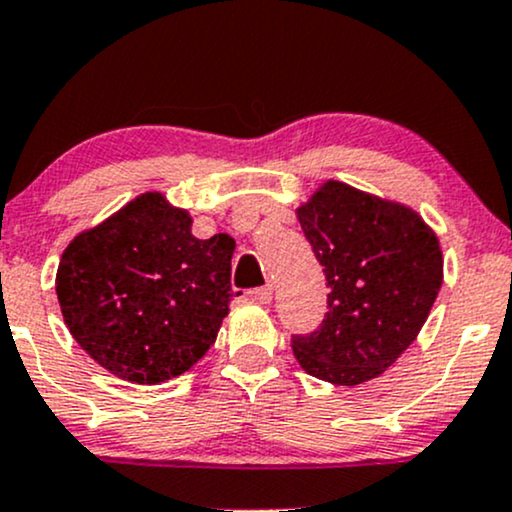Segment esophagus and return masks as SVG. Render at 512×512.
<instances>
[{
	"mask_svg": "<svg viewBox=\"0 0 512 512\" xmlns=\"http://www.w3.org/2000/svg\"><path fill=\"white\" fill-rule=\"evenodd\" d=\"M250 296H252V301H257V303L267 305L269 301H272V296H274L272 284H264V286H260V289H252V291H250Z\"/></svg>",
	"mask_w": 512,
	"mask_h": 512,
	"instance_id": "esophagus-1",
	"label": "esophagus"
}]
</instances>
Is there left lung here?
Returning a JSON list of instances; mask_svg holds the SVG:
<instances>
[{
	"mask_svg": "<svg viewBox=\"0 0 512 512\" xmlns=\"http://www.w3.org/2000/svg\"><path fill=\"white\" fill-rule=\"evenodd\" d=\"M327 279V313L293 334L305 373L334 385L378 378L414 342L443 284L438 238L416 211L330 180L298 209Z\"/></svg>",
	"mask_w": 512,
	"mask_h": 512,
	"instance_id": "left-lung-1",
	"label": "left lung"
}]
</instances>
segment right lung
<instances>
[{
    "label": "right lung",
    "instance_id": "right-lung-1",
    "mask_svg": "<svg viewBox=\"0 0 512 512\" xmlns=\"http://www.w3.org/2000/svg\"><path fill=\"white\" fill-rule=\"evenodd\" d=\"M233 248L226 233L195 238L187 211L146 192L67 245L57 269L64 322L117 378H178L207 354L228 315Z\"/></svg>",
    "mask_w": 512,
    "mask_h": 512
}]
</instances>
